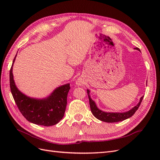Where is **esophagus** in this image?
I'll return each mask as SVG.
<instances>
[{"label":"esophagus","instance_id":"34e87169","mask_svg":"<svg viewBox=\"0 0 160 160\" xmlns=\"http://www.w3.org/2000/svg\"><path fill=\"white\" fill-rule=\"evenodd\" d=\"M77 83H78L79 85H81V83L80 81H78V82H77Z\"/></svg>","mask_w":160,"mask_h":160}]
</instances>
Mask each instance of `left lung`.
<instances>
[{"label": "left lung", "mask_w": 160, "mask_h": 160, "mask_svg": "<svg viewBox=\"0 0 160 160\" xmlns=\"http://www.w3.org/2000/svg\"><path fill=\"white\" fill-rule=\"evenodd\" d=\"M135 49L138 51H140L139 48H135ZM88 91V94L89 97V105H90V108L92 113L93 114L95 117L98 119L102 122H108V123H115L118 122H122L125 119H127L129 118L132 117V116L135 113V111L138 110L139 108L140 104H141L142 99L143 98V96H142L141 98H140V101L139 103L135 106V107L132 109L131 110L127 111V112L125 113H108V112H104V111H101L99 109L95 103L94 101L92 100L89 96V91L87 90Z\"/></svg>", "instance_id": "obj_1"}]
</instances>
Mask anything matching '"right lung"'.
Returning <instances> with one entry per match:
<instances>
[{"label": "right lung", "mask_w": 160, "mask_h": 160, "mask_svg": "<svg viewBox=\"0 0 160 160\" xmlns=\"http://www.w3.org/2000/svg\"><path fill=\"white\" fill-rule=\"evenodd\" d=\"M10 69V88L14 101L22 115L31 123L43 126H51L57 124L63 118L67 103V94L70 84L57 88L49 98L35 99L27 97L19 91L14 84L12 65Z\"/></svg>", "instance_id": "right-lung-1"}]
</instances>
